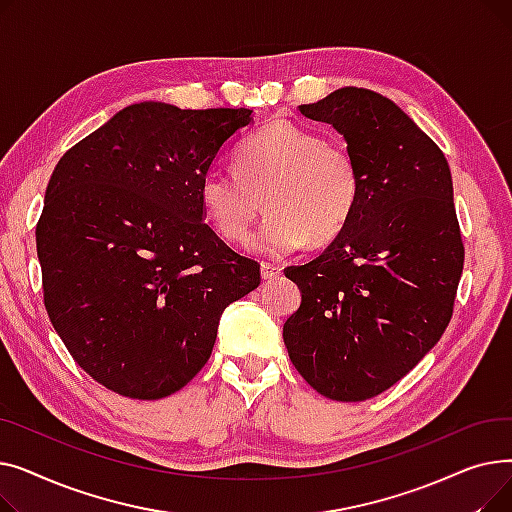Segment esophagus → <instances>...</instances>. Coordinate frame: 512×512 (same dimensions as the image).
Instances as JSON below:
<instances>
[{
	"label": "esophagus",
	"instance_id": "esophagus-1",
	"mask_svg": "<svg viewBox=\"0 0 512 512\" xmlns=\"http://www.w3.org/2000/svg\"><path fill=\"white\" fill-rule=\"evenodd\" d=\"M278 276H282V267L280 265H276V263H261V278L265 280V282H270V280H274V278H278Z\"/></svg>",
	"mask_w": 512,
	"mask_h": 512
}]
</instances>
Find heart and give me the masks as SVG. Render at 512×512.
<instances>
[{
	"mask_svg": "<svg viewBox=\"0 0 512 512\" xmlns=\"http://www.w3.org/2000/svg\"><path fill=\"white\" fill-rule=\"evenodd\" d=\"M361 193L355 155L340 139L313 126L276 120L242 143L234 170L211 168L199 184L207 220L222 238L247 242L265 207L255 249L288 255L311 238L315 245L340 234Z\"/></svg>",
	"mask_w": 512,
	"mask_h": 512,
	"instance_id": "b5f03b06",
	"label": "heart"
}]
</instances>
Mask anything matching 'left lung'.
<instances>
[{"label":"left lung","instance_id":"left-lung-1","mask_svg":"<svg viewBox=\"0 0 512 512\" xmlns=\"http://www.w3.org/2000/svg\"><path fill=\"white\" fill-rule=\"evenodd\" d=\"M355 155L361 193L330 247L284 274L303 301L284 324L288 357L326 398L394 386L450 324L465 247L440 147L388 97L344 87L299 105Z\"/></svg>","mask_w":512,"mask_h":512}]
</instances>
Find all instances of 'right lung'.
<instances>
[{
	"mask_svg": "<svg viewBox=\"0 0 512 512\" xmlns=\"http://www.w3.org/2000/svg\"><path fill=\"white\" fill-rule=\"evenodd\" d=\"M251 112L134 103L53 170L37 222L43 303L107 390L155 400L184 388L211 357L222 311L259 286V263L205 224L199 201Z\"/></svg>",
	"mask_w": 512,
	"mask_h": 512,
	"instance_id": "right-lung-1",
	"label": "right lung"
}]
</instances>
